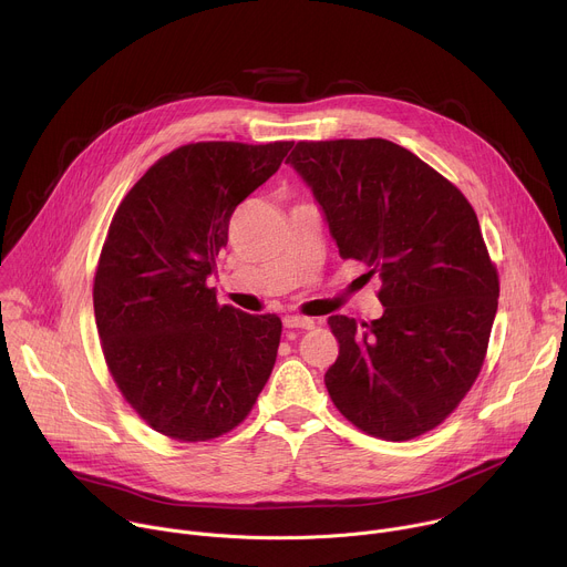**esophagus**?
<instances>
[{
    "instance_id": "esophagus-1",
    "label": "esophagus",
    "mask_w": 567,
    "mask_h": 567,
    "mask_svg": "<svg viewBox=\"0 0 567 567\" xmlns=\"http://www.w3.org/2000/svg\"><path fill=\"white\" fill-rule=\"evenodd\" d=\"M282 326L287 328V330H293V328H300V330H311L316 322H313V318H305V316H296V313H287V316H282Z\"/></svg>"
}]
</instances>
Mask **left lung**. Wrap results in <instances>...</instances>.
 <instances>
[{"instance_id": "1", "label": "left lung", "mask_w": 567, "mask_h": 567, "mask_svg": "<svg viewBox=\"0 0 567 567\" xmlns=\"http://www.w3.org/2000/svg\"><path fill=\"white\" fill-rule=\"evenodd\" d=\"M287 164L313 193L341 258L381 280L383 316H330L334 406L381 440L442 424L473 385L498 309V274L471 204L385 138L300 141Z\"/></svg>"}]
</instances>
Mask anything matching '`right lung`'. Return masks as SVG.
I'll return each mask as SVG.
<instances>
[{
    "label": "right lung",
    "instance_id": "obj_1",
    "mask_svg": "<svg viewBox=\"0 0 567 567\" xmlns=\"http://www.w3.org/2000/svg\"><path fill=\"white\" fill-rule=\"evenodd\" d=\"M291 141L182 145L121 202L94 278L107 368L158 433L204 442L249 415L282 322L217 302L208 287L237 204L282 164Z\"/></svg>",
    "mask_w": 567,
    "mask_h": 567
}]
</instances>
